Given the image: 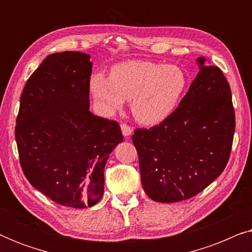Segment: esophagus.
Wrapping results in <instances>:
<instances>
[{
    "mask_svg": "<svg viewBox=\"0 0 252 252\" xmlns=\"http://www.w3.org/2000/svg\"><path fill=\"white\" fill-rule=\"evenodd\" d=\"M122 132L124 136H129L133 133V128L127 124H122Z\"/></svg>",
    "mask_w": 252,
    "mask_h": 252,
    "instance_id": "esophagus-1",
    "label": "esophagus"
}]
</instances>
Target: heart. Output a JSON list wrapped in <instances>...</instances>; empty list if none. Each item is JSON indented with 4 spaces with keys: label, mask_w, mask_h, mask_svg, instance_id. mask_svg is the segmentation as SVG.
Returning a JSON list of instances; mask_svg holds the SVG:
<instances>
[{
    "label": "heart",
    "mask_w": 252,
    "mask_h": 252,
    "mask_svg": "<svg viewBox=\"0 0 252 252\" xmlns=\"http://www.w3.org/2000/svg\"><path fill=\"white\" fill-rule=\"evenodd\" d=\"M188 85L186 72L177 65L146 61L116 64L110 77L93 74L91 91L106 113L120 109L130 99V109L140 123L154 125L172 115Z\"/></svg>",
    "instance_id": "b5f03b06"
}]
</instances>
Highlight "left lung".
<instances>
[{
  "label": "left lung",
  "mask_w": 252,
  "mask_h": 252,
  "mask_svg": "<svg viewBox=\"0 0 252 252\" xmlns=\"http://www.w3.org/2000/svg\"><path fill=\"white\" fill-rule=\"evenodd\" d=\"M199 71L179 106L132 136L146 194L160 203L194 197L216 180L232 151L235 112L228 81L198 57Z\"/></svg>",
  "instance_id": "left-lung-1"
}]
</instances>
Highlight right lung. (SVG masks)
<instances>
[{
    "instance_id": "add662e5",
    "label": "right lung",
    "mask_w": 252,
    "mask_h": 252,
    "mask_svg": "<svg viewBox=\"0 0 252 252\" xmlns=\"http://www.w3.org/2000/svg\"><path fill=\"white\" fill-rule=\"evenodd\" d=\"M91 56L51 54L23 89L15 136L30 184L57 204L84 209L104 192L106 160L124 137L119 124L89 111Z\"/></svg>"
}]
</instances>
